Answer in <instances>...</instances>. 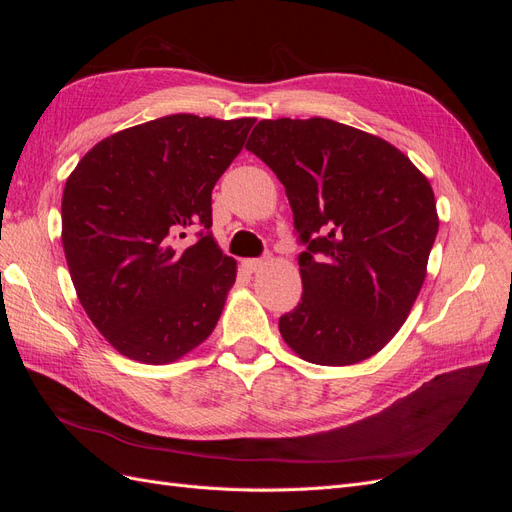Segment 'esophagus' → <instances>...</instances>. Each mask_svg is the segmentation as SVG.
Segmentation results:
<instances>
[{"instance_id": "obj_1", "label": "esophagus", "mask_w": 512, "mask_h": 512, "mask_svg": "<svg viewBox=\"0 0 512 512\" xmlns=\"http://www.w3.org/2000/svg\"><path fill=\"white\" fill-rule=\"evenodd\" d=\"M269 262V256H262V258H247V260H243V267L250 271V273H256V271H260L262 267H265Z\"/></svg>"}]
</instances>
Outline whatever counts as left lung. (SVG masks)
<instances>
[{
	"label": "left lung",
	"mask_w": 512,
	"mask_h": 512,
	"mask_svg": "<svg viewBox=\"0 0 512 512\" xmlns=\"http://www.w3.org/2000/svg\"><path fill=\"white\" fill-rule=\"evenodd\" d=\"M286 188L303 297L284 342L316 365H352L391 342L438 235L429 181L404 153L331 119H265L247 138Z\"/></svg>",
	"instance_id": "8db88e82"
}]
</instances>
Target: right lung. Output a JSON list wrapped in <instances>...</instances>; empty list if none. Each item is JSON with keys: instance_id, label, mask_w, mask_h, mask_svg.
<instances>
[{"instance_id": "1", "label": "right lung", "mask_w": 512, "mask_h": 512, "mask_svg": "<svg viewBox=\"0 0 512 512\" xmlns=\"http://www.w3.org/2000/svg\"><path fill=\"white\" fill-rule=\"evenodd\" d=\"M252 117L168 115L104 138L61 198V241L87 316L117 352L170 363L215 329L237 262L211 232V190ZM198 229L192 246L178 241Z\"/></svg>"}]
</instances>
